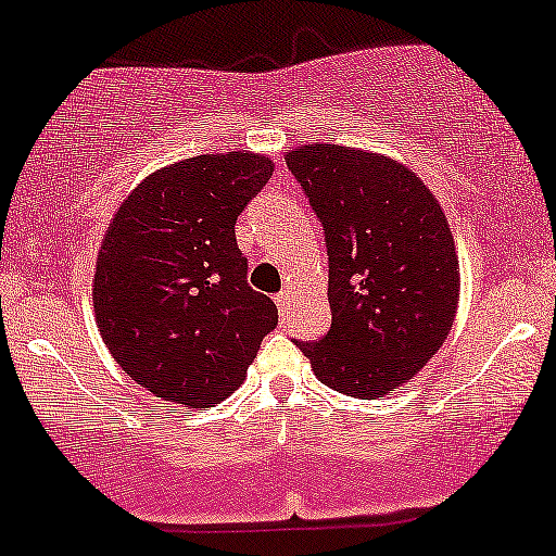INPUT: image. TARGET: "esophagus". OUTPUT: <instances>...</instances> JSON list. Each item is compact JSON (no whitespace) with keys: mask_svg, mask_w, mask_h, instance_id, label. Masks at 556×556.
<instances>
[{"mask_svg":"<svg viewBox=\"0 0 556 556\" xmlns=\"http://www.w3.org/2000/svg\"><path fill=\"white\" fill-rule=\"evenodd\" d=\"M274 300H277L279 316H282V320L290 318V311H292V295H290V292H279V295Z\"/></svg>","mask_w":556,"mask_h":556,"instance_id":"1","label":"esophagus"}]
</instances>
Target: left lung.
I'll return each instance as SVG.
<instances>
[{"mask_svg": "<svg viewBox=\"0 0 556 556\" xmlns=\"http://www.w3.org/2000/svg\"><path fill=\"white\" fill-rule=\"evenodd\" d=\"M329 251L331 329L295 342L324 386L380 399L443 346L460 274L438 199L406 165L339 144L287 152Z\"/></svg>", "mask_w": 556, "mask_h": 556, "instance_id": "8db88e82", "label": "left lung"}]
</instances>
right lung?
Masks as SVG:
<instances>
[{
    "label": "right lung",
    "instance_id": "add662e5",
    "mask_svg": "<svg viewBox=\"0 0 556 556\" xmlns=\"http://www.w3.org/2000/svg\"><path fill=\"white\" fill-rule=\"evenodd\" d=\"M271 173L245 150L197 155L147 176L113 214L96 320L113 359L155 396L193 409L227 399L277 326L236 243L238 214Z\"/></svg>",
    "mask_w": 556,
    "mask_h": 556
}]
</instances>
